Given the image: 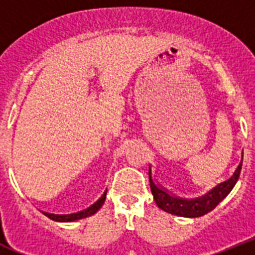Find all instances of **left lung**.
<instances>
[{
    "mask_svg": "<svg viewBox=\"0 0 255 255\" xmlns=\"http://www.w3.org/2000/svg\"><path fill=\"white\" fill-rule=\"evenodd\" d=\"M243 158L239 163L238 168L235 170L234 175L226 181L221 182L217 186L209 190L207 194L202 195L199 198H193V199H186V198H180L176 195H172L168 193L164 188L159 186L153 181L152 171L149 167V182H150V190H152L153 198H154L155 203L162 211L171 213V215L180 216V217H189L195 218L200 216L207 215L212 209L220 204V202L225 199L229 195V193L233 190L240 176V171H242Z\"/></svg>",
    "mask_w": 255,
    "mask_h": 255,
    "instance_id": "8db88e82",
    "label": "left lung"
}]
</instances>
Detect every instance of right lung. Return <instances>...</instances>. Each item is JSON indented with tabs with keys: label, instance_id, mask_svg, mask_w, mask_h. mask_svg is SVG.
Listing matches in <instances>:
<instances>
[{
	"label": "right lung",
	"instance_id": "add662e5",
	"mask_svg": "<svg viewBox=\"0 0 255 255\" xmlns=\"http://www.w3.org/2000/svg\"><path fill=\"white\" fill-rule=\"evenodd\" d=\"M106 194H107V190L103 193L102 197L100 199L97 200L96 203L92 204L89 208L84 209V211H80V212H76V213H70V215H53V213H47V212H42L44 216H47L48 218L53 221H57V222H73V221L76 220H82V218L85 217H89V216L94 215L96 212H98V209L103 206L106 200Z\"/></svg>",
	"mask_w": 255,
	"mask_h": 255
}]
</instances>
